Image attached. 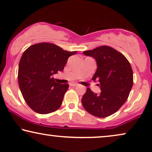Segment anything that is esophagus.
<instances>
[{
  "instance_id": "34e87169",
  "label": "esophagus",
  "mask_w": 152,
  "mask_h": 152,
  "mask_svg": "<svg viewBox=\"0 0 152 152\" xmlns=\"http://www.w3.org/2000/svg\"><path fill=\"white\" fill-rule=\"evenodd\" d=\"M69 85H70V86H72V87H76L78 85H77L76 83H70Z\"/></svg>"
}]
</instances>
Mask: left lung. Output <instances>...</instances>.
Instances as JSON below:
<instances>
[{
	"instance_id": "left-lung-1",
	"label": "left lung",
	"mask_w": 152,
	"mask_h": 152,
	"mask_svg": "<svg viewBox=\"0 0 152 152\" xmlns=\"http://www.w3.org/2000/svg\"><path fill=\"white\" fill-rule=\"evenodd\" d=\"M85 56L93 57L97 69L93 80L99 82L100 92L94 93L89 88L82 98L85 110L98 118L111 116L127 100L133 85V71L125 56L109 46H100L85 51Z\"/></svg>"
}]
</instances>
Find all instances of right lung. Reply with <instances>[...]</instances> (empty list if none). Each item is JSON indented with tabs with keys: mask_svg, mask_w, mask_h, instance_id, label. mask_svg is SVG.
<instances>
[{
	"mask_svg": "<svg viewBox=\"0 0 152 152\" xmlns=\"http://www.w3.org/2000/svg\"><path fill=\"white\" fill-rule=\"evenodd\" d=\"M76 53L49 42L33 45L23 52L18 65V85L34 112L50 114L61 106L69 85L56 83L52 76L63 71L68 58Z\"/></svg>",
	"mask_w": 152,
	"mask_h": 152,
	"instance_id": "obj_1",
	"label": "right lung"
}]
</instances>
